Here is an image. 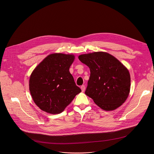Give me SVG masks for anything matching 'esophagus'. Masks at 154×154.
Listing matches in <instances>:
<instances>
[{"mask_svg":"<svg viewBox=\"0 0 154 154\" xmlns=\"http://www.w3.org/2000/svg\"><path fill=\"white\" fill-rule=\"evenodd\" d=\"M80 88H81L82 91L83 92H84V91H85V85H82V86H81Z\"/></svg>","mask_w":154,"mask_h":154,"instance_id":"esophagus-1","label":"esophagus"}]
</instances>
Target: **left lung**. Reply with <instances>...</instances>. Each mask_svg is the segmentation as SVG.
<instances>
[{"label": "left lung", "mask_w": 154, "mask_h": 154, "mask_svg": "<svg viewBox=\"0 0 154 154\" xmlns=\"http://www.w3.org/2000/svg\"><path fill=\"white\" fill-rule=\"evenodd\" d=\"M79 59L90 69L86 95L105 111L114 110L120 106L130 93V75L128 69L106 52L82 54Z\"/></svg>", "instance_id": "obj_1"}]
</instances>
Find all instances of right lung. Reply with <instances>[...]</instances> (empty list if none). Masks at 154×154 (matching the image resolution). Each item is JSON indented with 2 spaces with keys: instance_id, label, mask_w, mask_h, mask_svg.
<instances>
[{
  "instance_id": "obj_1",
  "label": "right lung",
  "mask_w": 154,
  "mask_h": 154,
  "mask_svg": "<svg viewBox=\"0 0 154 154\" xmlns=\"http://www.w3.org/2000/svg\"><path fill=\"white\" fill-rule=\"evenodd\" d=\"M74 55L52 54L32 72L29 90L35 104L42 111L59 114L81 92L69 72Z\"/></svg>"
}]
</instances>
